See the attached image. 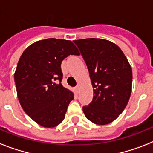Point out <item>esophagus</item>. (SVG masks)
I'll return each mask as SVG.
<instances>
[{"mask_svg": "<svg viewBox=\"0 0 153 153\" xmlns=\"http://www.w3.org/2000/svg\"><path fill=\"white\" fill-rule=\"evenodd\" d=\"M79 89H80V86H79V85H78V86L75 87V90H76L77 93H79Z\"/></svg>", "mask_w": 153, "mask_h": 153, "instance_id": "esophagus-1", "label": "esophagus"}]
</instances>
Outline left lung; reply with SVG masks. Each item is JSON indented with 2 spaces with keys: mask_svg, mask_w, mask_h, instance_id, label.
<instances>
[{
  "mask_svg": "<svg viewBox=\"0 0 153 153\" xmlns=\"http://www.w3.org/2000/svg\"><path fill=\"white\" fill-rule=\"evenodd\" d=\"M88 68L94 88L92 102L82 107L86 118L97 125L114 121L128 104L133 72L120 48L103 39L74 40Z\"/></svg>",
  "mask_w": 153,
  "mask_h": 153,
  "instance_id": "left-lung-1",
  "label": "left lung"
}]
</instances>
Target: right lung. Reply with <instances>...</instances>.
<instances>
[{"label":"right lung","mask_w":153,"mask_h":153,"mask_svg":"<svg viewBox=\"0 0 153 153\" xmlns=\"http://www.w3.org/2000/svg\"><path fill=\"white\" fill-rule=\"evenodd\" d=\"M70 55H79L70 40L43 39L25 49L14 74L19 102L31 118L46 128L64 119L74 94L61 84L62 61Z\"/></svg>","instance_id":"1"}]
</instances>
